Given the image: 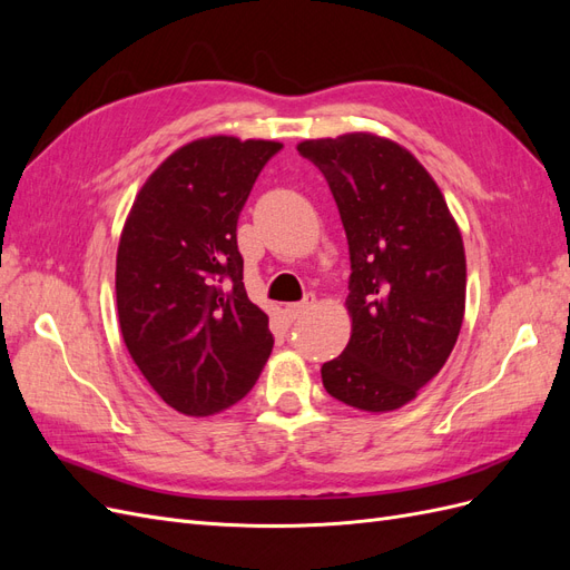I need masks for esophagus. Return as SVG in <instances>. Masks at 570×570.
<instances>
[{
    "label": "esophagus",
    "instance_id": "34e87169",
    "mask_svg": "<svg viewBox=\"0 0 570 570\" xmlns=\"http://www.w3.org/2000/svg\"><path fill=\"white\" fill-rule=\"evenodd\" d=\"M314 302H316V297H314V295H306L302 302L287 304V306H285V312H287V316H289V318H299L302 314H306L308 308L314 306Z\"/></svg>",
    "mask_w": 570,
    "mask_h": 570
}]
</instances>
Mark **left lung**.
<instances>
[{"label": "left lung", "instance_id": "8db88e82", "mask_svg": "<svg viewBox=\"0 0 570 570\" xmlns=\"http://www.w3.org/2000/svg\"><path fill=\"white\" fill-rule=\"evenodd\" d=\"M331 187L350 245L352 337L323 387L361 411L411 402L450 358L465 308V256L435 180L371 132L299 147Z\"/></svg>", "mask_w": 570, "mask_h": 570}]
</instances>
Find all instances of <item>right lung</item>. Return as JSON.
<instances>
[{"label": "right lung", "instance_id": "obj_1", "mask_svg": "<svg viewBox=\"0 0 570 570\" xmlns=\"http://www.w3.org/2000/svg\"><path fill=\"white\" fill-rule=\"evenodd\" d=\"M281 149L226 135L180 147L142 185L120 235V333L154 392L187 416L243 400L273 350L243 283L237 218Z\"/></svg>", "mask_w": 570, "mask_h": 570}]
</instances>
